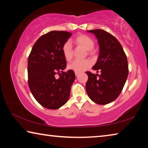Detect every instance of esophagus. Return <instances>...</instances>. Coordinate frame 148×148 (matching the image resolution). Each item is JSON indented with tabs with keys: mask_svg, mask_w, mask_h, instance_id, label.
<instances>
[{
	"mask_svg": "<svg viewBox=\"0 0 148 148\" xmlns=\"http://www.w3.org/2000/svg\"><path fill=\"white\" fill-rule=\"evenodd\" d=\"M75 75H76V76H77L79 75V73H78V72H75Z\"/></svg>",
	"mask_w": 148,
	"mask_h": 148,
	"instance_id": "esophagus-1",
	"label": "esophagus"
}]
</instances>
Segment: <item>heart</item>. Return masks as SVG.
<instances>
[{"label": "heart", "instance_id": "b5f03b06", "mask_svg": "<svg viewBox=\"0 0 148 148\" xmlns=\"http://www.w3.org/2000/svg\"><path fill=\"white\" fill-rule=\"evenodd\" d=\"M73 42L77 46L83 47L87 50V54L93 56L95 51L92 49L95 46V42L91 37L86 34H78L73 40ZM64 58L67 61H70L73 57V49L70 42H66L62 45L61 49ZM92 62L89 59L76 60L68 65V69L75 72H81L88 69L91 66Z\"/></svg>", "mask_w": 148, "mask_h": 148}]
</instances>
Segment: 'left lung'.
Listing matches in <instances>:
<instances>
[{
	"label": "left lung",
	"mask_w": 148,
	"mask_h": 148,
	"mask_svg": "<svg viewBox=\"0 0 148 148\" xmlns=\"http://www.w3.org/2000/svg\"><path fill=\"white\" fill-rule=\"evenodd\" d=\"M87 32L94 34L98 40L99 55L92 69L101 74L86 72V91L95 103L106 104L115 101L123 88L129 74L127 58L121 44L113 35L101 29Z\"/></svg>",
	"instance_id": "obj_1"
}]
</instances>
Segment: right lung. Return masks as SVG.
<instances>
[{"mask_svg": "<svg viewBox=\"0 0 148 148\" xmlns=\"http://www.w3.org/2000/svg\"><path fill=\"white\" fill-rule=\"evenodd\" d=\"M72 35L53 31L35 42L28 58V84L34 99L42 106L56 110L68 101L75 79L74 71L63 72L66 66L62 46ZM59 74L58 79L55 77Z\"/></svg>", "mask_w": 148, "mask_h": 148, "instance_id": "1", "label": "right lung"}]
</instances>
